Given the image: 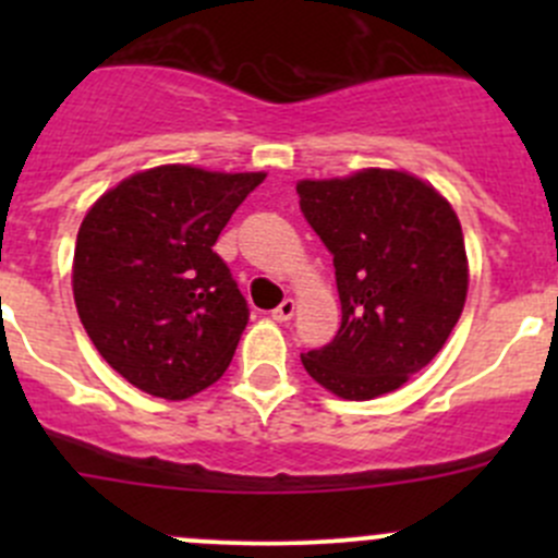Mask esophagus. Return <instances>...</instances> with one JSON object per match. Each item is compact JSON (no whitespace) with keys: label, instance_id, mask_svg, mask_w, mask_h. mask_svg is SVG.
I'll return each instance as SVG.
<instances>
[{"label":"esophagus","instance_id":"34e87169","mask_svg":"<svg viewBox=\"0 0 558 558\" xmlns=\"http://www.w3.org/2000/svg\"><path fill=\"white\" fill-rule=\"evenodd\" d=\"M294 311H296V302H294V300H283V302H280V305L272 311V318H275V320H289L291 315H294Z\"/></svg>","mask_w":558,"mask_h":558}]
</instances>
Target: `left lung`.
Instances as JSON below:
<instances>
[{
	"mask_svg": "<svg viewBox=\"0 0 558 558\" xmlns=\"http://www.w3.org/2000/svg\"><path fill=\"white\" fill-rule=\"evenodd\" d=\"M302 216L335 256L342 324L302 353L307 375L342 399H375L424 369L466 300L461 223L446 196L397 170L300 180Z\"/></svg>",
	"mask_w": 558,
	"mask_h": 558,
	"instance_id": "obj_1",
	"label": "left lung"
}]
</instances>
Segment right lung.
Instances as JSON below:
<instances>
[{
    "label": "right lung",
    "instance_id": "add662e5",
    "mask_svg": "<svg viewBox=\"0 0 558 558\" xmlns=\"http://www.w3.org/2000/svg\"><path fill=\"white\" fill-rule=\"evenodd\" d=\"M262 180L154 167L121 180L83 218L77 315L105 362L140 391L185 399L227 373L251 313L213 245Z\"/></svg>",
    "mask_w": 558,
    "mask_h": 558
}]
</instances>
